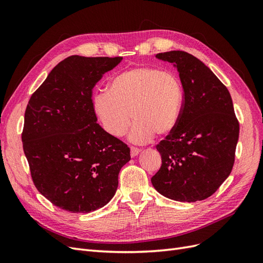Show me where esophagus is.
I'll list each match as a JSON object with an SVG mask.
<instances>
[{"instance_id":"1","label":"esophagus","mask_w":263,"mask_h":263,"mask_svg":"<svg viewBox=\"0 0 263 263\" xmlns=\"http://www.w3.org/2000/svg\"><path fill=\"white\" fill-rule=\"evenodd\" d=\"M139 151H140V149L132 146V147H130V156H132V157H136V156L139 154Z\"/></svg>"}]
</instances>
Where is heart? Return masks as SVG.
I'll return each mask as SVG.
<instances>
[{"mask_svg":"<svg viewBox=\"0 0 263 263\" xmlns=\"http://www.w3.org/2000/svg\"><path fill=\"white\" fill-rule=\"evenodd\" d=\"M183 87L171 71L155 67H135L116 74L108 91L97 93L92 106L104 130L121 137L136 119L129 134L135 144H146L169 136L180 122L183 108Z\"/></svg>","mask_w":263,"mask_h":263,"instance_id":"b5f03b06","label":"heart"}]
</instances>
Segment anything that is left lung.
<instances>
[{
    "label": "left lung",
    "mask_w": 263,
    "mask_h": 263,
    "mask_svg": "<svg viewBox=\"0 0 263 263\" xmlns=\"http://www.w3.org/2000/svg\"><path fill=\"white\" fill-rule=\"evenodd\" d=\"M174 63L183 86V108L172 134L157 145L161 166L151 178L159 193L179 202L213 195L232 172L239 122L227 87L194 55L157 53Z\"/></svg>",
    "instance_id": "obj_1"
}]
</instances>
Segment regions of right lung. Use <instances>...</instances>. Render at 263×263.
<instances>
[{
  "label": "right lung",
  "instance_id": "obj_1",
  "mask_svg": "<svg viewBox=\"0 0 263 263\" xmlns=\"http://www.w3.org/2000/svg\"><path fill=\"white\" fill-rule=\"evenodd\" d=\"M122 59L70 55L30 97L24 154L35 186L59 209L90 213L103 208L130 160L128 146L102 128L92 106L94 85Z\"/></svg>",
  "mask_w": 263,
  "mask_h": 263
}]
</instances>
